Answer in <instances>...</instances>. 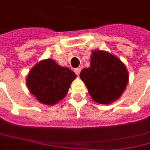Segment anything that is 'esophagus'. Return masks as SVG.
Instances as JSON below:
<instances>
[{"mask_svg": "<svg viewBox=\"0 0 150 150\" xmlns=\"http://www.w3.org/2000/svg\"><path fill=\"white\" fill-rule=\"evenodd\" d=\"M80 72H81V68H80V67H78L77 69H74V73H76L77 75H79V74H80Z\"/></svg>", "mask_w": 150, "mask_h": 150, "instance_id": "obj_1", "label": "esophagus"}]
</instances>
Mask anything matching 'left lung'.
Instances as JSON below:
<instances>
[{
	"mask_svg": "<svg viewBox=\"0 0 150 150\" xmlns=\"http://www.w3.org/2000/svg\"><path fill=\"white\" fill-rule=\"evenodd\" d=\"M127 68L118 58L106 51L94 50L91 66L81 70L80 78L90 96L102 105L117 100L128 83Z\"/></svg>",
	"mask_w": 150,
	"mask_h": 150,
	"instance_id": "obj_1",
	"label": "left lung"
}]
</instances>
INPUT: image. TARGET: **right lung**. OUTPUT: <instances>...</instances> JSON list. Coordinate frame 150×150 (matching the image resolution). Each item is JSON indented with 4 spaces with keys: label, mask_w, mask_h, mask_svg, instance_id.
<instances>
[{
    "label": "right lung",
    "mask_w": 150,
    "mask_h": 150,
    "mask_svg": "<svg viewBox=\"0 0 150 150\" xmlns=\"http://www.w3.org/2000/svg\"><path fill=\"white\" fill-rule=\"evenodd\" d=\"M75 78L76 75L72 70L48 59L39 62L31 69L27 85L38 101L53 105L64 98Z\"/></svg>",
    "instance_id": "1"
}]
</instances>
